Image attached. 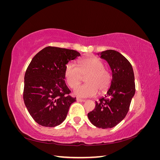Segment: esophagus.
Instances as JSON below:
<instances>
[{
    "label": "esophagus",
    "instance_id": "esophagus-1",
    "mask_svg": "<svg viewBox=\"0 0 160 160\" xmlns=\"http://www.w3.org/2000/svg\"><path fill=\"white\" fill-rule=\"evenodd\" d=\"M76 100L77 101H80V102H84V101H85V99H80V98H77Z\"/></svg>",
    "mask_w": 160,
    "mask_h": 160
}]
</instances>
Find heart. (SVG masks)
<instances>
[{"label": "heart", "mask_w": 160, "mask_h": 160, "mask_svg": "<svg viewBox=\"0 0 160 160\" xmlns=\"http://www.w3.org/2000/svg\"><path fill=\"white\" fill-rule=\"evenodd\" d=\"M85 76L87 83L76 87L73 90V93L79 98L95 97L98 90L103 93L111 85L110 72L104 68L103 62L97 57H86L79 61L77 67L69 63L65 67V80L71 88H74Z\"/></svg>", "instance_id": "1"}]
</instances>
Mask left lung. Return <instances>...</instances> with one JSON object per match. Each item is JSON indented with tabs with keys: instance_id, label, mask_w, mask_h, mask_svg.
I'll return each mask as SVG.
<instances>
[{
	"instance_id": "1",
	"label": "left lung",
	"mask_w": 160,
	"mask_h": 160,
	"mask_svg": "<svg viewBox=\"0 0 160 160\" xmlns=\"http://www.w3.org/2000/svg\"><path fill=\"white\" fill-rule=\"evenodd\" d=\"M108 62L112 72L111 85L105 98L95 101V108L88 114L91 123L102 129L112 128L125 118L135 95L133 67L120 52L106 50L98 53Z\"/></svg>"
}]
</instances>
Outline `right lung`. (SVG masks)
Listing matches in <instances>:
<instances>
[{"label":"right lung","mask_w":160,"mask_h":160,"mask_svg":"<svg viewBox=\"0 0 160 160\" xmlns=\"http://www.w3.org/2000/svg\"><path fill=\"white\" fill-rule=\"evenodd\" d=\"M80 55L75 50L47 47L28 65L24 79V102L31 117L42 126L60 125L76 101L69 95L65 70L70 61Z\"/></svg>","instance_id":"1"}]
</instances>
